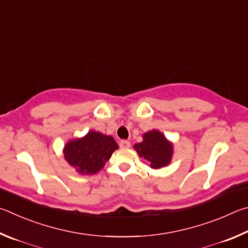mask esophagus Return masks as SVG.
<instances>
[{
	"label": "esophagus",
	"instance_id": "esophagus-1",
	"mask_svg": "<svg viewBox=\"0 0 248 248\" xmlns=\"http://www.w3.org/2000/svg\"><path fill=\"white\" fill-rule=\"evenodd\" d=\"M120 147H121L122 149L129 148V147H131V142H129L128 140H121V141H120Z\"/></svg>",
	"mask_w": 248,
	"mask_h": 248
}]
</instances>
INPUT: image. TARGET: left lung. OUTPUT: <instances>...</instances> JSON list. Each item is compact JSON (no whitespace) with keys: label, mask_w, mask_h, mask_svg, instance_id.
<instances>
[{"label":"left lung","mask_w":248,"mask_h":248,"mask_svg":"<svg viewBox=\"0 0 248 248\" xmlns=\"http://www.w3.org/2000/svg\"><path fill=\"white\" fill-rule=\"evenodd\" d=\"M134 148L153 169L166 167L171 161L172 145L158 131L146 133L144 141L136 144Z\"/></svg>","instance_id":"1"}]
</instances>
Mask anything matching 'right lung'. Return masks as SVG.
Masks as SVG:
<instances>
[{
  "label": "right lung",
  "instance_id": "add662e5",
  "mask_svg": "<svg viewBox=\"0 0 248 248\" xmlns=\"http://www.w3.org/2000/svg\"><path fill=\"white\" fill-rule=\"evenodd\" d=\"M119 148L114 138L99 132H89L81 140H72L64 148V157L82 174H94L101 170Z\"/></svg>",
  "mask_w": 248,
  "mask_h": 248
}]
</instances>
